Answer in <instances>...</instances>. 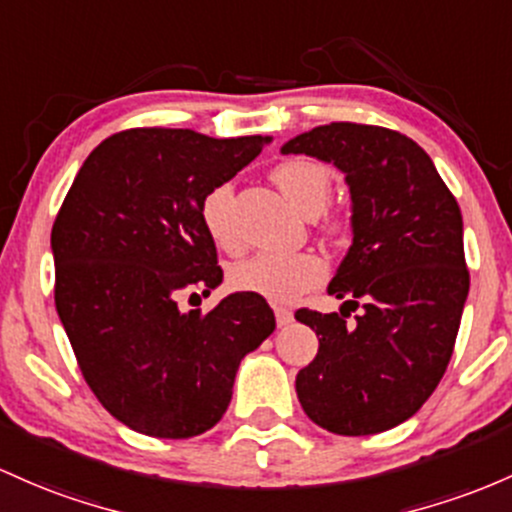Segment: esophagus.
<instances>
[{
  "label": "esophagus",
  "instance_id": "esophagus-1",
  "mask_svg": "<svg viewBox=\"0 0 512 512\" xmlns=\"http://www.w3.org/2000/svg\"><path fill=\"white\" fill-rule=\"evenodd\" d=\"M274 318H277V325L282 328V325H289L294 320V313L284 306H274Z\"/></svg>",
  "mask_w": 512,
  "mask_h": 512
}]
</instances>
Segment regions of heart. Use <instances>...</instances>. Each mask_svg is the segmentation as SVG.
I'll return each instance as SVG.
<instances>
[{
	"label": "heart",
	"mask_w": 512,
	"mask_h": 512,
	"mask_svg": "<svg viewBox=\"0 0 512 512\" xmlns=\"http://www.w3.org/2000/svg\"><path fill=\"white\" fill-rule=\"evenodd\" d=\"M272 182L282 194L303 213H318L328 201L333 189V170L313 157H289L272 167ZM230 199L233 187L228 182L216 184L201 199V223L218 247L228 252L240 250V235L230 221ZM345 221L338 213L325 218L323 228L328 233H340ZM328 277V265L316 252H272L262 250L238 260L230 267V286L247 294L265 296L269 301L289 303L318 286Z\"/></svg>",
	"instance_id": "heart-1"
}]
</instances>
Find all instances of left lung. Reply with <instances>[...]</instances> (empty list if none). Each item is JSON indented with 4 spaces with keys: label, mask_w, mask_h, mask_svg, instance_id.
<instances>
[{
    "label": "left lung",
    "mask_w": 512,
    "mask_h": 512,
    "mask_svg": "<svg viewBox=\"0 0 512 512\" xmlns=\"http://www.w3.org/2000/svg\"><path fill=\"white\" fill-rule=\"evenodd\" d=\"M284 155H311L345 172L352 245L328 294L363 308H299L318 355L296 374L308 418L335 435L396 428L440 384L469 294L462 211L415 140L391 128L335 121L291 138ZM344 307V306H342Z\"/></svg>",
    "instance_id": "left-lung-1"
}]
</instances>
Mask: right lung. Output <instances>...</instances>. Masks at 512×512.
Wrapping results in <instances>:
<instances>
[{"label":"right lung","mask_w":512,"mask_h":512,"mask_svg":"<svg viewBox=\"0 0 512 512\" xmlns=\"http://www.w3.org/2000/svg\"><path fill=\"white\" fill-rule=\"evenodd\" d=\"M267 143L128 128L92 150L55 216V308L87 386L131 430L165 440L211 430L240 359L277 325L247 291L209 313L177 308L182 291L211 294L223 279L201 199Z\"/></svg>","instance_id":"right-lung-1"}]
</instances>
